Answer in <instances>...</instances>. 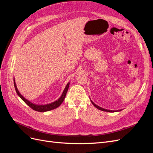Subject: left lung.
Returning a JSON list of instances; mask_svg holds the SVG:
<instances>
[{"label":"left lung","instance_id":"1","mask_svg":"<svg viewBox=\"0 0 153 153\" xmlns=\"http://www.w3.org/2000/svg\"><path fill=\"white\" fill-rule=\"evenodd\" d=\"M91 101L92 102V105H93L96 108H97L98 109H99V110H102V111H105V112H115V111H114V110H106V109H104V108H101V107H100V106H98L97 105H96L95 103H94L93 102H92V101L91 100Z\"/></svg>","mask_w":153,"mask_h":153}]
</instances>
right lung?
Segmentation results:
<instances>
[{
    "instance_id": "obj_1",
    "label": "right lung",
    "mask_w": 153,
    "mask_h": 153,
    "mask_svg": "<svg viewBox=\"0 0 153 153\" xmlns=\"http://www.w3.org/2000/svg\"><path fill=\"white\" fill-rule=\"evenodd\" d=\"M14 85H15V90H16V92L17 94L20 97V98L24 101V102L28 105L30 107L33 109L34 110H36V111H38V112H47V111H50V110H52L53 109H55V108H57L58 106H59L60 105H61V103L63 102V101L64 100V98H65L66 97V93L68 92V88H69V83H68V84H67V85L66 86L65 89H64V91H63V93L62 94V96H61V98H60L58 100L54 101V102L52 103H50V104H47V105H35L34 103H31L30 101H29V100H27V99H25L24 96H23L20 92L19 91H18V89H17V87H16V83H15V78H14Z\"/></svg>"
}]
</instances>
